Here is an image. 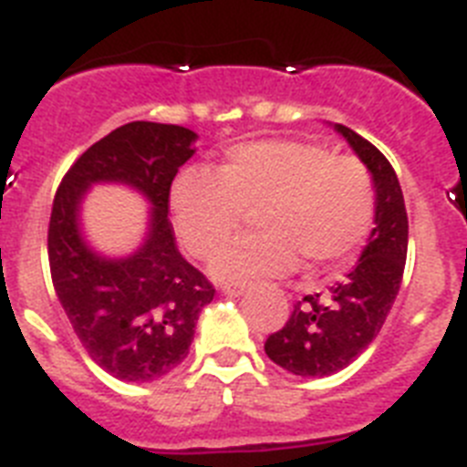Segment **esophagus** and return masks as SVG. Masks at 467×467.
<instances>
[{
  "instance_id": "obj_1",
  "label": "esophagus",
  "mask_w": 467,
  "mask_h": 467,
  "mask_svg": "<svg viewBox=\"0 0 467 467\" xmlns=\"http://www.w3.org/2000/svg\"><path fill=\"white\" fill-rule=\"evenodd\" d=\"M222 292H224L226 296H243L245 295V285H224V287H222Z\"/></svg>"
}]
</instances>
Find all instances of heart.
<instances>
[{
    "instance_id": "b5f03b06",
    "label": "heart",
    "mask_w": 467,
    "mask_h": 467,
    "mask_svg": "<svg viewBox=\"0 0 467 467\" xmlns=\"http://www.w3.org/2000/svg\"><path fill=\"white\" fill-rule=\"evenodd\" d=\"M172 220L193 257L210 254L257 213L259 236L238 238L210 262L226 283H254L296 269L344 266L372 234L377 189L353 156H334L313 142L262 140L226 151L213 172L189 171L171 192Z\"/></svg>"
}]
</instances>
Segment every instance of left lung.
<instances>
[{
  "label": "left lung",
  "instance_id": "8db88e82",
  "mask_svg": "<svg viewBox=\"0 0 467 467\" xmlns=\"http://www.w3.org/2000/svg\"><path fill=\"white\" fill-rule=\"evenodd\" d=\"M334 130L344 135L372 172L377 217L356 266L329 287L327 296H304L283 329L264 344L275 365L304 379L341 372L377 339L400 292L410 238L407 208L393 166L356 130L341 123H334Z\"/></svg>",
  "mask_w": 467,
  "mask_h": 467
}]
</instances>
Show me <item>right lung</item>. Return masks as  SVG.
<instances>
[{
    "instance_id": "right-lung-1",
    "label": "right lung",
    "mask_w": 467,
    "mask_h": 467,
    "mask_svg": "<svg viewBox=\"0 0 467 467\" xmlns=\"http://www.w3.org/2000/svg\"><path fill=\"white\" fill-rule=\"evenodd\" d=\"M196 140L184 126L126 123L74 161L53 198L48 264L57 301L86 353L119 381L150 383L180 365L198 313L214 296L180 254L168 222L171 184ZM93 183H123L152 205L135 254L107 258L83 238L80 203Z\"/></svg>"
}]
</instances>
